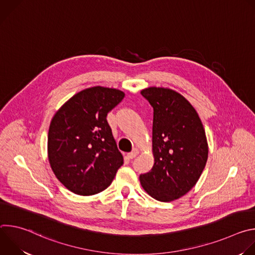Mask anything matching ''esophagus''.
I'll list each match as a JSON object with an SVG mask.
<instances>
[{
    "instance_id": "obj_1",
    "label": "esophagus",
    "mask_w": 255,
    "mask_h": 255,
    "mask_svg": "<svg viewBox=\"0 0 255 255\" xmlns=\"http://www.w3.org/2000/svg\"><path fill=\"white\" fill-rule=\"evenodd\" d=\"M138 154H139V150H138L137 148H134L131 152H129V153L127 154V157H128L129 159H133V158H135Z\"/></svg>"
}]
</instances>
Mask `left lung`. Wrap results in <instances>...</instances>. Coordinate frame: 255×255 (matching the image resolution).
<instances>
[{
    "label": "left lung",
    "instance_id": "1",
    "mask_svg": "<svg viewBox=\"0 0 255 255\" xmlns=\"http://www.w3.org/2000/svg\"><path fill=\"white\" fill-rule=\"evenodd\" d=\"M141 95L153 108L154 165L140 174V184L153 199L171 202L191 191L205 168V129L195 108L177 92L150 87Z\"/></svg>",
    "mask_w": 255,
    "mask_h": 255
}]
</instances>
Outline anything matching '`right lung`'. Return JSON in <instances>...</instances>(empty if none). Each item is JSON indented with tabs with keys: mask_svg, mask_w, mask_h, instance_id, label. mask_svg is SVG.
Wrapping results in <instances>:
<instances>
[{
	"mask_svg": "<svg viewBox=\"0 0 255 255\" xmlns=\"http://www.w3.org/2000/svg\"><path fill=\"white\" fill-rule=\"evenodd\" d=\"M124 97L120 90L89 88L71 97L53 116L48 160L57 179L70 192L92 196L104 191L123 164L107 115Z\"/></svg>",
	"mask_w": 255,
	"mask_h": 255,
	"instance_id": "obj_1",
	"label": "right lung"
}]
</instances>
